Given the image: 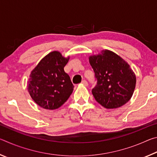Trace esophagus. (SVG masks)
Masks as SVG:
<instances>
[{
	"instance_id": "1",
	"label": "esophagus",
	"mask_w": 157,
	"mask_h": 157,
	"mask_svg": "<svg viewBox=\"0 0 157 157\" xmlns=\"http://www.w3.org/2000/svg\"><path fill=\"white\" fill-rule=\"evenodd\" d=\"M81 84L84 85V86H88V82H87L86 80H83L81 82Z\"/></svg>"
}]
</instances>
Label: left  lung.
<instances>
[{
  "label": "left lung",
  "instance_id": "8db88e82",
  "mask_svg": "<svg viewBox=\"0 0 157 157\" xmlns=\"http://www.w3.org/2000/svg\"><path fill=\"white\" fill-rule=\"evenodd\" d=\"M97 85L92 90L95 100L107 109L125 105L131 99L136 86V75L125 60L109 50L90 55Z\"/></svg>",
  "mask_w": 157,
  "mask_h": 157
}]
</instances>
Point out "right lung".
<instances>
[{
    "label": "right lung",
    "mask_w": 157,
    "mask_h": 157,
    "mask_svg": "<svg viewBox=\"0 0 157 157\" xmlns=\"http://www.w3.org/2000/svg\"><path fill=\"white\" fill-rule=\"evenodd\" d=\"M70 57L59 51L50 52L30 72L27 88L34 102L45 109L59 108L73 91L71 78L63 68Z\"/></svg>",
    "instance_id": "right-lung-1"
}]
</instances>
